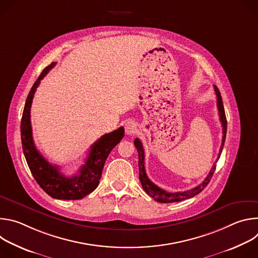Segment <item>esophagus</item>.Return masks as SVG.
I'll return each instance as SVG.
<instances>
[{
	"mask_svg": "<svg viewBox=\"0 0 258 258\" xmlns=\"http://www.w3.org/2000/svg\"><path fill=\"white\" fill-rule=\"evenodd\" d=\"M124 130H125V133L127 135H134L136 132H137V124L135 121L133 120H130L125 123L124 125Z\"/></svg>",
	"mask_w": 258,
	"mask_h": 258,
	"instance_id": "34e87169",
	"label": "esophagus"
}]
</instances>
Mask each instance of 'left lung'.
Segmentation results:
<instances>
[{
	"label": "left lung",
	"mask_w": 258,
	"mask_h": 258,
	"mask_svg": "<svg viewBox=\"0 0 258 258\" xmlns=\"http://www.w3.org/2000/svg\"><path fill=\"white\" fill-rule=\"evenodd\" d=\"M214 87V91H215V95L217 98V109H218V114H219V119L220 122H222L223 125V140H222V146H220V149H219V153H218V158L222 154L223 148H224V145H225V140H226V135H227V117H226V113H225V108H224V104H223V100H222V96H220V92L217 89L216 86ZM136 148L138 150L139 153V170H140V174H139V178L141 180L142 183V187L145 190V192L150 195L155 201L157 202H161V203H171V202H178L181 200H185V199H189L192 198L196 195H198L201 191L204 190V188L208 185V182L210 181L216 164L214 163L212 168L210 169L208 175L205 177V179L200 183L199 186H197L196 188L192 189V190H188L185 192H175V193H168L165 190H162L161 188L157 187L154 182H152L149 177L147 176L146 170H145V165H144V160H145V154H144V148H143V145L141 143V141L139 139H136L134 142ZM217 162V160L215 161Z\"/></svg>",
	"instance_id": "left-lung-1"
}]
</instances>
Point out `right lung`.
I'll return each mask as SVG.
<instances>
[{
	"label": "right lung",
	"mask_w": 258,
	"mask_h": 258,
	"mask_svg": "<svg viewBox=\"0 0 258 258\" xmlns=\"http://www.w3.org/2000/svg\"><path fill=\"white\" fill-rule=\"evenodd\" d=\"M55 65L56 63L53 62L43 70L27 96L20 126L22 149L31 174L49 196L61 200H78L92 193L98 187L104 163L109 153L123 138L124 128L121 126L102 136L95 142L91 147L86 163L75 175L67 176L60 171L57 165L49 163L35 148L32 139L30 108L36 88Z\"/></svg>",
	"instance_id": "right-lung-1"
}]
</instances>
